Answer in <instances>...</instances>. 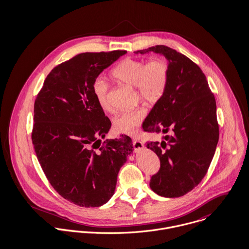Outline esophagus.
<instances>
[{
  "label": "esophagus",
  "instance_id": "1",
  "mask_svg": "<svg viewBox=\"0 0 249 249\" xmlns=\"http://www.w3.org/2000/svg\"><path fill=\"white\" fill-rule=\"evenodd\" d=\"M133 148L135 151H138V150H141L142 147H143V143L142 142H140L139 140H133Z\"/></svg>",
  "mask_w": 249,
  "mask_h": 249
}]
</instances>
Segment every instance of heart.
Listing matches in <instances>:
<instances>
[{"mask_svg": "<svg viewBox=\"0 0 249 249\" xmlns=\"http://www.w3.org/2000/svg\"><path fill=\"white\" fill-rule=\"evenodd\" d=\"M111 76L125 85L136 87L137 95L148 103L159 101L165 94L169 83V64L156 58L151 61L138 58H125L112 71ZM109 85L106 80L97 78L92 84L93 95L104 110H108ZM143 108L123 111L113 119V127L118 133L134 135L144 119Z\"/></svg>", "mask_w": 249, "mask_h": 249, "instance_id": "obj_1", "label": "heart"}]
</instances>
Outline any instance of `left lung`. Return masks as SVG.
I'll use <instances>...</instances> for the list:
<instances>
[{
    "label": "left lung",
    "mask_w": 249,
    "mask_h": 249,
    "mask_svg": "<svg viewBox=\"0 0 249 249\" xmlns=\"http://www.w3.org/2000/svg\"><path fill=\"white\" fill-rule=\"evenodd\" d=\"M148 52L163 54L170 72L165 94L142 124L143 131L165 134L161 142H146L160 159L149 186L161 196L179 197L201 182L213 159L219 136L215 100L203 71L186 55L164 45L136 53Z\"/></svg>",
    "instance_id": "obj_1"
}]
</instances>
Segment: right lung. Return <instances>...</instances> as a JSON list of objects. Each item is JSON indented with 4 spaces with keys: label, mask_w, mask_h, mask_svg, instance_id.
I'll use <instances>...</instances> for the list:
<instances>
[{
    "label": "right lung",
    "mask_w": 249,
    "mask_h": 249,
    "mask_svg": "<svg viewBox=\"0 0 249 249\" xmlns=\"http://www.w3.org/2000/svg\"><path fill=\"white\" fill-rule=\"evenodd\" d=\"M126 51L83 53L47 75L35 102L32 141L53 188L80 207H99L114 194L121 167L133 150L131 139L102 142L111 122L92 84Z\"/></svg>",
    "instance_id": "add662e5"
}]
</instances>
